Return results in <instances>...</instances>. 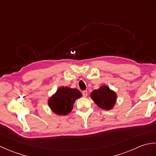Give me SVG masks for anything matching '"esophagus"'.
Wrapping results in <instances>:
<instances>
[{"label": "esophagus", "instance_id": "obj_1", "mask_svg": "<svg viewBox=\"0 0 156 156\" xmlns=\"http://www.w3.org/2000/svg\"><path fill=\"white\" fill-rule=\"evenodd\" d=\"M82 95H83L84 97H87L88 96V92L87 90H84L82 92Z\"/></svg>", "mask_w": 156, "mask_h": 156}]
</instances>
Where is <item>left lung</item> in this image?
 <instances>
[{
  "label": "left lung",
  "mask_w": 156,
  "mask_h": 156,
  "mask_svg": "<svg viewBox=\"0 0 156 156\" xmlns=\"http://www.w3.org/2000/svg\"><path fill=\"white\" fill-rule=\"evenodd\" d=\"M90 97L98 107L103 110H111L117 102L116 92L107 85H102L90 93Z\"/></svg>",
  "instance_id": "1"
}]
</instances>
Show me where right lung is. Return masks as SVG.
Wrapping results in <instances>:
<instances>
[{"label": "right lung", "instance_id": "obj_1", "mask_svg": "<svg viewBox=\"0 0 156 156\" xmlns=\"http://www.w3.org/2000/svg\"><path fill=\"white\" fill-rule=\"evenodd\" d=\"M82 97V93L76 88L62 87L48 99L51 110L58 115H66L72 110L75 101Z\"/></svg>", "mask_w": 156, "mask_h": 156}]
</instances>
